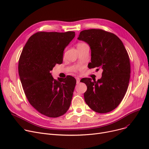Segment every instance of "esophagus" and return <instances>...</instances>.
<instances>
[{
	"label": "esophagus",
	"instance_id": "obj_1",
	"mask_svg": "<svg viewBox=\"0 0 149 149\" xmlns=\"http://www.w3.org/2000/svg\"><path fill=\"white\" fill-rule=\"evenodd\" d=\"M76 80H77V84H79V83H80V78H79V77H76Z\"/></svg>",
	"mask_w": 149,
	"mask_h": 149
}]
</instances>
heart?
<instances>
[{"mask_svg":"<svg viewBox=\"0 0 149 149\" xmlns=\"http://www.w3.org/2000/svg\"><path fill=\"white\" fill-rule=\"evenodd\" d=\"M84 45H86V44H84V43H79V44L77 45V48H79V47H80V46H82Z\"/></svg>","mask_w":149,"mask_h":149,"instance_id":"b5f03b06","label":"heart"}]
</instances>
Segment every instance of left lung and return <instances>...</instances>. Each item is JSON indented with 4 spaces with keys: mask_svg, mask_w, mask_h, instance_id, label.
<instances>
[{
    "mask_svg": "<svg viewBox=\"0 0 149 149\" xmlns=\"http://www.w3.org/2000/svg\"><path fill=\"white\" fill-rule=\"evenodd\" d=\"M78 40L90 46V68L103 69L102 77L97 81L82 79L88 88L84 93L85 102L96 112H111L121 102L128 88L130 64L127 52L118 37L102 29L83 30Z\"/></svg>",
    "mask_w": 149,
    "mask_h": 149,
    "instance_id": "1",
    "label": "left lung"
}]
</instances>
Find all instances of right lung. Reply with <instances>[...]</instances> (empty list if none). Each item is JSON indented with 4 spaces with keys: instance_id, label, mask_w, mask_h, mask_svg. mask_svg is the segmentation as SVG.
Here are the masks:
<instances>
[{
    "instance_id": "add662e5",
    "label": "right lung",
    "mask_w": 149,
    "mask_h": 149,
    "mask_svg": "<svg viewBox=\"0 0 149 149\" xmlns=\"http://www.w3.org/2000/svg\"><path fill=\"white\" fill-rule=\"evenodd\" d=\"M75 32H38L28 39L19 61V74L25 95L40 113L51 118L64 115L71 103L76 80H55L51 70L61 64L63 51Z\"/></svg>"
}]
</instances>
